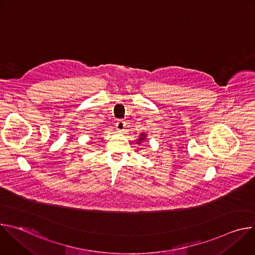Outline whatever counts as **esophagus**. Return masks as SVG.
Listing matches in <instances>:
<instances>
[{
    "label": "esophagus",
    "instance_id": "esophagus-1",
    "mask_svg": "<svg viewBox=\"0 0 255 255\" xmlns=\"http://www.w3.org/2000/svg\"><path fill=\"white\" fill-rule=\"evenodd\" d=\"M116 128L118 131H123L125 128V122L123 120H118L116 123Z\"/></svg>",
    "mask_w": 255,
    "mask_h": 255
}]
</instances>
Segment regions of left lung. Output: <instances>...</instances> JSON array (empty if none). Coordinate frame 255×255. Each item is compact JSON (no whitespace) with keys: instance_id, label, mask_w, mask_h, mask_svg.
<instances>
[{"instance_id":"obj_1","label":"left lung","mask_w":255,"mask_h":255,"mask_svg":"<svg viewBox=\"0 0 255 255\" xmlns=\"http://www.w3.org/2000/svg\"><path fill=\"white\" fill-rule=\"evenodd\" d=\"M141 136H142V137L139 138V140H140V141H143V140L145 139V135H144V134H141Z\"/></svg>"}]
</instances>
